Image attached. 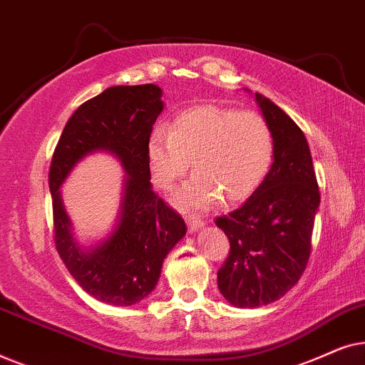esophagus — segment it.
I'll return each instance as SVG.
<instances>
[{
	"instance_id": "esophagus-1",
	"label": "esophagus",
	"mask_w": 365,
	"mask_h": 365,
	"mask_svg": "<svg viewBox=\"0 0 365 365\" xmlns=\"http://www.w3.org/2000/svg\"><path fill=\"white\" fill-rule=\"evenodd\" d=\"M186 222H187V227L191 232H196V231H199V229L204 227V222L201 221V219L194 217V216H187Z\"/></svg>"
}]
</instances>
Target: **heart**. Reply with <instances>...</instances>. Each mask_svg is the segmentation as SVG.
<instances>
[{"label": "heart", "mask_w": 365, "mask_h": 365, "mask_svg": "<svg viewBox=\"0 0 365 365\" xmlns=\"http://www.w3.org/2000/svg\"><path fill=\"white\" fill-rule=\"evenodd\" d=\"M274 138L261 114L221 106H196L179 113L171 126H158L148 141L153 181L171 189L191 161L196 174L174 197L184 211H204L246 199L271 168Z\"/></svg>", "instance_id": "b5f03b06"}]
</instances>
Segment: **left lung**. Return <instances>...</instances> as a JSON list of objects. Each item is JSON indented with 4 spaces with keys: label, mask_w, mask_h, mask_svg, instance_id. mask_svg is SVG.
<instances>
[{
    "label": "left lung",
    "mask_w": 365,
    "mask_h": 365,
    "mask_svg": "<svg viewBox=\"0 0 365 365\" xmlns=\"http://www.w3.org/2000/svg\"><path fill=\"white\" fill-rule=\"evenodd\" d=\"M271 128L274 163L236 211L217 217L231 251L217 271V287L236 307L266 306L296 286L311 256L321 194L307 139L271 99L256 93Z\"/></svg>",
    "instance_id": "8db88e82"
}]
</instances>
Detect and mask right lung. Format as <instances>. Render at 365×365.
Returning <instances> with one entry per match:
<instances>
[{"label":"right lung","instance_id":"1","mask_svg":"<svg viewBox=\"0 0 365 365\" xmlns=\"http://www.w3.org/2000/svg\"><path fill=\"white\" fill-rule=\"evenodd\" d=\"M156 84L113 86L83 103L63 129L49 168L54 242L79 286L98 301L133 306L148 297L161 276L163 261L187 227L151 186L148 141L164 109ZM96 150L113 153L127 176L122 211L113 232L94 247L72 236L58 187L72 168Z\"/></svg>","mask_w":365,"mask_h":365}]
</instances>
